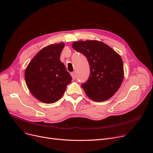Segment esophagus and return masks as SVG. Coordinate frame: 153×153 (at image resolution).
Masks as SVG:
<instances>
[{
    "mask_svg": "<svg viewBox=\"0 0 153 153\" xmlns=\"http://www.w3.org/2000/svg\"><path fill=\"white\" fill-rule=\"evenodd\" d=\"M71 76H72L73 80H75V79L76 78V73H75V72H72V73H71Z\"/></svg>",
    "mask_w": 153,
    "mask_h": 153,
    "instance_id": "1",
    "label": "esophagus"
}]
</instances>
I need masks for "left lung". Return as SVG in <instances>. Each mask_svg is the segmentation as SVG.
Here are the masks:
<instances>
[{"label":"left lung","mask_w":153,"mask_h":153,"mask_svg":"<svg viewBox=\"0 0 153 153\" xmlns=\"http://www.w3.org/2000/svg\"><path fill=\"white\" fill-rule=\"evenodd\" d=\"M72 47L87 58L90 66V76L82 85L85 94L95 102L109 99L124 80L120 56L106 44L97 40L76 41Z\"/></svg>","instance_id":"obj_1"}]
</instances>
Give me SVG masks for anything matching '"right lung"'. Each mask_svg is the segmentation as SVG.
<instances>
[{
    "mask_svg": "<svg viewBox=\"0 0 153 153\" xmlns=\"http://www.w3.org/2000/svg\"><path fill=\"white\" fill-rule=\"evenodd\" d=\"M64 42L43 48L30 61L25 71V81L38 100L53 103L61 99L72 78L60 61Z\"/></svg>",
    "mask_w": 153,
    "mask_h": 153,
    "instance_id": "add662e5",
    "label": "right lung"
}]
</instances>
